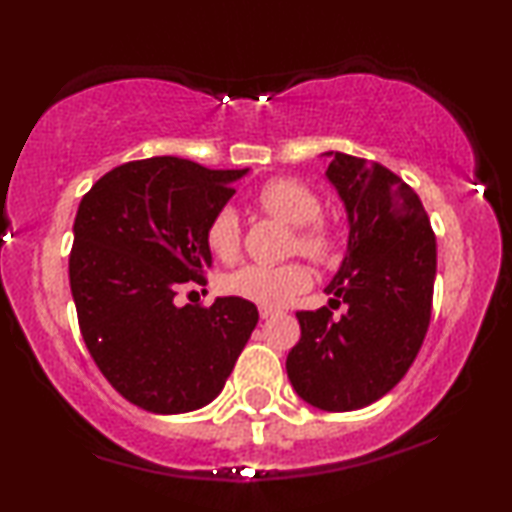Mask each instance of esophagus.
<instances>
[{
	"mask_svg": "<svg viewBox=\"0 0 512 512\" xmlns=\"http://www.w3.org/2000/svg\"><path fill=\"white\" fill-rule=\"evenodd\" d=\"M258 314H261V319H270L275 310H272V307H258Z\"/></svg>",
	"mask_w": 512,
	"mask_h": 512,
	"instance_id": "34e87169",
	"label": "esophagus"
}]
</instances>
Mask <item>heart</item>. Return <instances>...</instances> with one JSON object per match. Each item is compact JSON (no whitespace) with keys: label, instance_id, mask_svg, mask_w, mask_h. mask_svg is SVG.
I'll return each mask as SVG.
<instances>
[{"label":"heart","instance_id":"obj_1","mask_svg":"<svg viewBox=\"0 0 512 512\" xmlns=\"http://www.w3.org/2000/svg\"><path fill=\"white\" fill-rule=\"evenodd\" d=\"M263 212L289 223L296 230V249L312 261L324 263L335 249V235L326 221L317 219L321 212L319 198L303 181L291 177L270 179L256 193ZM205 244L219 261H233L240 251V221L233 207H221L212 214L205 228ZM312 277L305 265H242L223 277L221 289L228 296L244 298L263 307H282L310 286Z\"/></svg>","mask_w":512,"mask_h":512}]
</instances>
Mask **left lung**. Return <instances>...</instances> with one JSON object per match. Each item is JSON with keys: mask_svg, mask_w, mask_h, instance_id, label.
<instances>
[{"mask_svg": "<svg viewBox=\"0 0 512 512\" xmlns=\"http://www.w3.org/2000/svg\"><path fill=\"white\" fill-rule=\"evenodd\" d=\"M326 177L349 219L331 307L296 312L300 340L286 356L296 394L314 408H366L417 359L431 321L436 235L417 193L380 163L333 153ZM340 304L348 312L332 319Z\"/></svg>", "mask_w": 512, "mask_h": 512, "instance_id": "1", "label": "left lung"}]
</instances>
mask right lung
I'll return each mask as SVG.
<instances>
[{
	"mask_svg": "<svg viewBox=\"0 0 512 512\" xmlns=\"http://www.w3.org/2000/svg\"><path fill=\"white\" fill-rule=\"evenodd\" d=\"M244 172L156 156L83 195L69 254L76 317L97 368L137 408L179 415L214 401L258 324L244 298L174 305L181 284L207 282V221Z\"/></svg>",
	"mask_w": 512,
	"mask_h": 512,
	"instance_id": "1",
	"label": "right lung"
}]
</instances>
